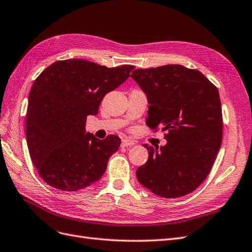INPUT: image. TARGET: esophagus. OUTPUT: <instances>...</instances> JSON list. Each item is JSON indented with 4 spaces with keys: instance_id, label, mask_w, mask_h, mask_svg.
Returning <instances> with one entry per match:
<instances>
[{
    "instance_id": "1",
    "label": "esophagus",
    "mask_w": 252,
    "mask_h": 252,
    "mask_svg": "<svg viewBox=\"0 0 252 252\" xmlns=\"http://www.w3.org/2000/svg\"><path fill=\"white\" fill-rule=\"evenodd\" d=\"M135 145V142L133 140H130L127 138H124L121 140V147H128V146H133Z\"/></svg>"
}]
</instances>
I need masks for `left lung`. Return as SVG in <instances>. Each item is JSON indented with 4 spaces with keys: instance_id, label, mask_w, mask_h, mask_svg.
I'll use <instances>...</instances> for the list:
<instances>
[{
    "instance_id": "1",
    "label": "left lung",
    "mask_w": 252,
    "mask_h": 252,
    "mask_svg": "<svg viewBox=\"0 0 252 252\" xmlns=\"http://www.w3.org/2000/svg\"><path fill=\"white\" fill-rule=\"evenodd\" d=\"M131 77L150 104L147 125L167 132L166 146L143 145L149 158L136 171L138 182L161 197L189 194L209 174L220 148L219 91L200 71L178 64L135 69Z\"/></svg>"
}]
</instances>
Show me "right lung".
Listing matches in <instances>:
<instances>
[{
    "mask_svg": "<svg viewBox=\"0 0 252 252\" xmlns=\"http://www.w3.org/2000/svg\"><path fill=\"white\" fill-rule=\"evenodd\" d=\"M132 65L109 68L81 59L57 61L35 79L28 97L26 140L32 160L46 184L78 191L98 182L120 138L103 140L85 132L109 92L130 77Z\"/></svg>",
    "mask_w": 252,
    "mask_h": 252,
    "instance_id": "add662e5",
    "label": "right lung"
}]
</instances>
